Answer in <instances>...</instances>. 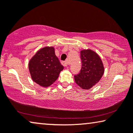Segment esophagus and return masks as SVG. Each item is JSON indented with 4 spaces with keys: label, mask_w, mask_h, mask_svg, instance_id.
I'll list each match as a JSON object with an SVG mask.
<instances>
[{
    "label": "esophagus",
    "mask_w": 133,
    "mask_h": 133,
    "mask_svg": "<svg viewBox=\"0 0 133 133\" xmlns=\"http://www.w3.org/2000/svg\"><path fill=\"white\" fill-rule=\"evenodd\" d=\"M62 64H63V66H64L67 67V66H68V62H67V61L63 62Z\"/></svg>",
    "instance_id": "34e87169"
}]
</instances>
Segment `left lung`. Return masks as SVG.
<instances>
[{"instance_id": "1", "label": "left lung", "mask_w": 133, "mask_h": 133, "mask_svg": "<svg viewBox=\"0 0 133 133\" xmlns=\"http://www.w3.org/2000/svg\"><path fill=\"white\" fill-rule=\"evenodd\" d=\"M81 58L82 66L81 72L74 76V80L83 90H90L101 79L104 74V66L99 54L91 49L82 50Z\"/></svg>"}]
</instances>
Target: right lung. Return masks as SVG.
Wrapping results in <instances>:
<instances>
[{"instance_id":"1","label":"right lung","mask_w":133,"mask_h":133,"mask_svg":"<svg viewBox=\"0 0 133 133\" xmlns=\"http://www.w3.org/2000/svg\"><path fill=\"white\" fill-rule=\"evenodd\" d=\"M28 68L33 82L46 88L58 79L64 67L56 56L54 47L45 46L30 60Z\"/></svg>"}]
</instances>
